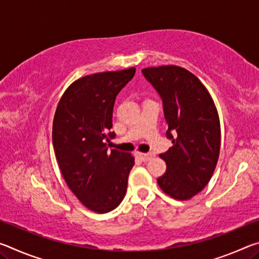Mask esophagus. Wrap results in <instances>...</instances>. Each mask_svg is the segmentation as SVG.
<instances>
[{
  "instance_id": "34e87169",
  "label": "esophagus",
  "mask_w": 259,
  "mask_h": 259,
  "mask_svg": "<svg viewBox=\"0 0 259 259\" xmlns=\"http://www.w3.org/2000/svg\"><path fill=\"white\" fill-rule=\"evenodd\" d=\"M137 156L143 162H147L148 160H151L153 157V154H150V153H137Z\"/></svg>"
}]
</instances>
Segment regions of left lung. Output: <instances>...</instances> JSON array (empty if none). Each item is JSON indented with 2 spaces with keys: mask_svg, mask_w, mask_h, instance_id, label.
<instances>
[{
  "mask_svg": "<svg viewBox=\"0 0 259 259\" xmlns=\"http://www.w3.org/2000/svg\"><path fill=\"white\" fill-rule=\"evenodd\" d=\"M159 93L172 146L161 159L166 170L157 178L165 194L190 200L207 186L221 150V123L214 103L202 82L187 69L166 65L142 69Z\"/></svg>",
  "mask_w": 259,
  "mask_h": 259,
  "instance_id": "8db88e82",
  "label": "left lung"
}]
</instances>
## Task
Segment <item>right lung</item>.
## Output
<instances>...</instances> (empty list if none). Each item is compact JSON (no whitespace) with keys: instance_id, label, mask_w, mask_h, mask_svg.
<instances>
[{"instance_id":"1","label":"right lung","mask_w":259,"mask_h":259,"mask_svg":"<svg viewBox=\"0 0 259 259\" xmlns=\"http://www.w3.org/2000/svg\"><path fill=\"white\" fill-rule=\"evenodd\" d=\"M135 67L95 73L74 81L57 106L52 143L61 175L88 209L105 213L123 200L135 159L107 151L117 94L134 77Z\"/></svg>"}]
</instances>
